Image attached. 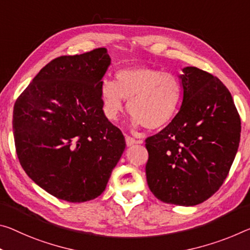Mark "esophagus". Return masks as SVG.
<instances>
[{
    "label": "esophagus",
    "mask_w": 250,
    "mask_h": 250,
    "mask_svg": "<svg viewBox=\"0 0 250 250\" xmlns=\"http://www.w3.org/2000/svg\"><path fill=\"white\" fill-rule=\"evenodd\" d=\"M141 142H142L141 140H136L132 137L125 136V144H126V146H133V145H136V144H141Z\"/></svg>",
    "instance_id": "1"
}]
</instances>
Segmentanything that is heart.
<instances>
[{"label":"heart","mask_w":250,"mask_h":250,"mask_svg":"<svg viewBox=\"0 0 250 250\" xmlns=\"http://www.w3.org/2000/svg\"><path fill=\"white\" fill-rule=\"evenodd\" d=\"M100 93L110 120H117L124 110V100H129L128 113L134 125L156 130L167 125L177 114L182 85L171 72L138 66L119 70L116 82L104 79Z\"/></svg>","instance_id":"obj_1"}]
</instances>
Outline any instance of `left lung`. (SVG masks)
Here are the masks:
<instances>
[{
	"label": "left lung",
	"mask_w": 250,
	"mask_h": 250,
	"mask_svg": "<svg viewBox=\"0 0 250 250\" xmlns=\"http://www.w3.org/2000/svg\"><path fill=\"white\" fill-rule=\"evenodd\" d=\"M180 75L184 99L171 122L146 139V182L166 204L204 203L224 184L240 141V117L219 79L195 66Z\"/></svg>",
	"instance_id": "left-lung-1"
}]
</instances>
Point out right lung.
Segmentation results:
<instances>
[{
	"label": "right lung",
	"mask_w": 250,
	"mask_h": 250,
	"mask_svg": "<svg viewBox=\"0 0 250 250\" xmlns=\"http://www.w3.org/2000/svg\"><path fill=\"white\" fill-rule=\"evenodd\" d=\"M110 61L104 47L55 58L15 101L20 164L59 199L83 203L100 196L125 148L121 130L102 110L100 88Z\"/></svg>",
	"instance_id": "obj_1"
}]
</instances>
